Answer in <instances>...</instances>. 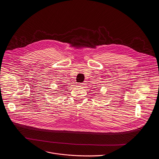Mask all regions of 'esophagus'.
I'll return each mask as SVG.
<instances>
[{"label":"esophagus","instance_id":"34e87169","mask_svg":"<svg viewBox=\"0 0 159 159\" xmlns=\"http://www.w3.org/2000/svg\"><path fill=\"white\" fill-rule=\"evenodd\" d=\"M79 84V85H80V86H83V85H85V82H82V83H80V84Z\"/></svg>","mask_w":159,"mask_h":159}]
</instances>
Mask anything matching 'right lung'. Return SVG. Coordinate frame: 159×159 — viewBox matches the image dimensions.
<instances>
[{
    "mask_svg": "<svg viewBox=\"0 0 159 159\" xmlns=\"http://www.w3.org/2000/svg\"><path fill=\"white\" fill-rule=\"evenodd\" d=\"M61 88H63V86H62V87H61Z\"/></svg>",
    "mask_w": 159,
    "mask_h": 159,
    "instance_id": "add662e5",
    "label": "right lung"
}]
</instances>
